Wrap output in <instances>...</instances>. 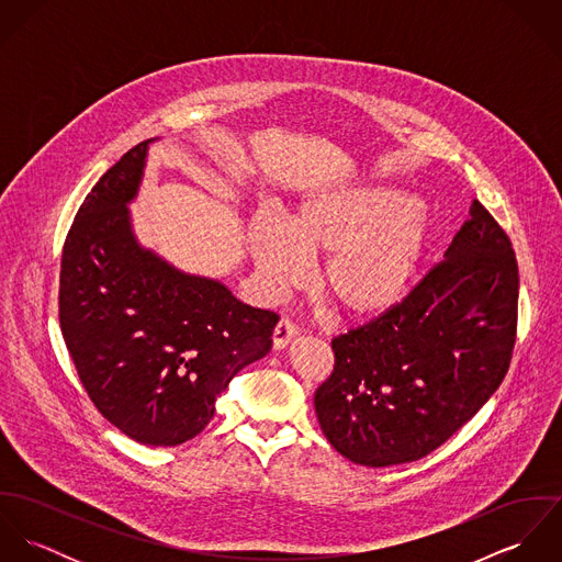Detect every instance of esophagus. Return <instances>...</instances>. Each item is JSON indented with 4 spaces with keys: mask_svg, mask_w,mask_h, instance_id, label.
Wrapping results in <instances>:
<instances>
[{
    "mask_svg": "<svg viewBox=\"0 0 562 562\" xmlns=\"http://www.w3.org/2000/svg\"><path fill=\"white\" fill-rule=\"evenodd\" d=\"M294 337H296V326L288 321V318L279 321V324H277L274 330H272V346H274V350L288 348Z\"/></svg>",
    "mask_w": 562,
    "mask_h": 562,
    "instance_id": "34e87169",
    "label": "esophagus"
}]
</instances>
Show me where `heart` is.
Here are the masks:
<instances>
[{"label": "heart", "instance_id": "obj_1", "mask_svg": "<svg viewBox=\"0 0 562 562\" xmlns=\"http://www.w3.org/2000/svg\"><path fill=\"white\" fill-rule=\"evenodd\" d=\"M435 212L394 183L335 186L307 194L285 223L259 216L248 250L263 294L279 296L307 277L305 257H323L318 290L355 322L383 318L415 288L437 240Z\"/></svg>", "mask_w": 562, "mask_h": 562}]
</instances>
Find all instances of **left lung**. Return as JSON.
Instances as JSON below:
<instances>
[{"mask_svg": "<svg viewBox=\"0 0 562 562\" xmlns=\"http://www.w3.org/2000/svg\"><path fill=\"white\" fill-rule=\"evenodd\" d=\"M517 296L510 240L474 201L443 261L394 312L333 339L335 368L314 398L328 443L366 468L439 448L506 376Z\"/></svg>", "mask_w": 562, "mask_h": 562, "instance_id": "1", "label": "left lung"}]
</instances>
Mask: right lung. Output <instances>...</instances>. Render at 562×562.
I'll return each mask as SVG.
<instances>
[{
    "label": "right lung",
    "instance_id": "add662e5",
    "mask_svg": "<svg viewBox=\"0 0 562 562\" xmlns=\"http://www.w3.org/2000/svg\"><path fill=\"white\" fill-rule=\"evenodd\" d=\"M156 140L127 151L81 203L63 250L60 326L99 413L166 448L210 424L229 381L270 352L279 316L138 241L130 203Z\"/></svg>",
    "mask_w": 562,
    "mask_h": 562
}]
</instances>
